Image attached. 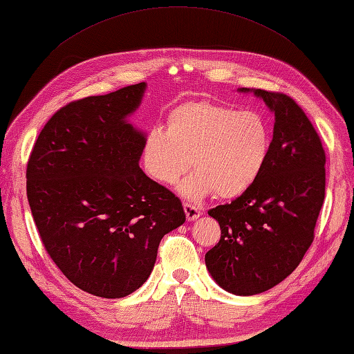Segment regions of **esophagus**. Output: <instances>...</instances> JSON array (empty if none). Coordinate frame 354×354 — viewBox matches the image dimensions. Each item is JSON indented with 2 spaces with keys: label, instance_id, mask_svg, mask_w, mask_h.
<instances>
[{
  "label": "esophagus",
  "instance_id": "34e87169",
  "mask_svg": "<svg viewBox=\"0 0 354 354\" xmlns=\"http://www.w3.org/2000/svg\"><path fill=\"white\" fill-rule=\"evenodd\" d=\"M183 209H185V214H186V218H187V221H194V220H197L201 214L200 209L198 207H196L194 205H189V203H185L183 205Z\"/></svg>",
  "mask_w": 354,
  "mask_h": 354
}]
</instances>
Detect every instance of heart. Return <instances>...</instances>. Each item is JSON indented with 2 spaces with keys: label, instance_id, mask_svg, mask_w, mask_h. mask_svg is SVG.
Returning <instances> with one entry per match:
<instances>
[{
  "label": "heart",
  "instance_id": "1",
  "mask_svg": "<svg viewBox=\"0 0 354 354\" xmlns=\"http://www.w3.org/2000/svg\"><path fill=\"white\" fill-rule=\"evenodd\" d=\"M272 125L264 114L241 111L209 99L186 100L172 108L167 129L153 128L143 142V168L162 185H180L183 197L230 200L255 185L269 160Z\"/></svg>",
  "mask_w": 354,
  "mask_h": 354
}]
</instances>
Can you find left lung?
<instances>
[{
    "mask_svg": "<svg viewBox=\"0 0 354 354\" xmlns=\"http://www.w3.org/2000/svg\"><path fill=\"white\" fill-rule=\"evenodd\" d=\"M240 91H254L275 114L272 149L249 191L207 212L218 221L221 236L205 261L221 288L250 297L286 279L313 243L326 196V151L312 122L290 96Z\"/></svg>",
    "mask_w": 354,
    "mask_h": 354,
    "instance_id": "1",
    "label": "left lung"
}]
</instances>
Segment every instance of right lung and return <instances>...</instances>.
I'll return each mask as SVG.
<instances>
[{"mask_svg": "<svg viewBox=\"0 0 354 354\" xmlns=\"http://www.w3.org/2000/svg\"><path fill=\"white\" fill-rule=\"evenodd\" d=\"M147 84L57 110L27 163V198L50 258L71 283L124 298L151 275L163 235L186 217L167 187L139 167L145 134L128 124Z\"/></svg>", "mask_w": 354, "mask_h": 354, "instance_id": "obj_1", "label": "right lung"}]
</instances>
